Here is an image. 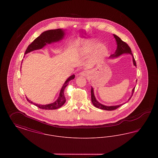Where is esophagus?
I'll return each mask as SVG.
<instances>
[{
	"label": "esophagus",
	"instance_id": "1",
	"mask_svg": "<svg viewBox=\"0 0 158 158\" xmlns=\"http://www.w3.org/2000/svg\"><path fill=\"white\" fill-rule=\"evenodd\" d=\"M89 72H88V71H86V70H83L82 72H81V73H80V75L82 76H84V77H86V76H88L89 75Z\"/></svg>",
	"mask_w": 158,
	"mask_h": 158
}]
</instances>
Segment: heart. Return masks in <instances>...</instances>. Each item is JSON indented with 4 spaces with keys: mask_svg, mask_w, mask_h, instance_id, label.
<instances>
[{
    "mask_svg": "<svg viewBox=\"0 0 158 158\" xmlns=\"http://www.w3.org/2000/svg\"><path fill=\"white\" fill-rule=\"evenodd\" d=\"M78 51L82 56L90 54V59L94 62L104 60L108 53V48L105 45L99 44L94 40H87L82 43L78 47Z\"/></svg>",
    "mask_w": 158,
    "mask_h": 158,
    "instance_id": "heart-1",
    "label": "heart"
}]
</instances>
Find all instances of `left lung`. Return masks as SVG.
Segmentation results:
<instances>
[{
	"mask_svg": "<svg viewBox=\"0 0 158 158\" xmlns=\"http://www.w3.org/2000/svg\"><path fill=\"white\" fill-rule=\"evenodd\" d=\"M113 35H114V37L115 39L117 47V50H115V52L114 53V54H113L110 56V58L117 57L120 56L121 54H130L132 56L133 63L134 66H136V63H135L134 56H133V54L131 53V48H130V47L128 45L127 43L121 40L120 38L118 37L117 35H116L115 34H113ZM136 82H137V81H136ZM135 89V87L132 89L131 96L128 99V101L131 98V97H132V95L134 93ZM90 92H91V101H92L93 105H94L95 107L101 109V110H106V111H112V110H114L118 108V107H120V106L123 105V104H120V105H112V106H106V105H103V104H101L100 102H99L97 100V99L94 95V89H93L92 87L91 88Z\"/></svg>",
	"mask_w": 158,
	"mask_h": 158,
	"instance_id": "left-lung-1",
	"label": "left lung"
}]
</instances>
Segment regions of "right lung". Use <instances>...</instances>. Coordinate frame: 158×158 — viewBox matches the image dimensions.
<instances>
[{
    "instance_id": "obj_1",
    "label": "right lung",
    "mask_w": 158,
    "mask_h": 158,
    "mask_svg": "<svg viewBox=\"0 0 158 158\" xmlns=\"http://www.w3.org/2000/svg\"><path fill=\"white\" fill-rule=\"evenodd\" d=\"M64 35H65L64 30L60 28L44 31L40 36H38L37 38H35L31 44L28 45V47H27L25 51V54L30 53L31 52H32L34 50L41 49L47 44H50L53 43L58 42L64 38ZM75 77V75H73L68 77V79L65 81L63 86L61 87V89L60 90V94H59V96L57 98V99L53 103L47 104V105H40V104H37L32 102L27 98V99L30 103L37 106L41 109H43V110L58 109L61 106L64 105V104L65 103L66 98L64 97V94L65 88L68 86L69 82L73 79Z\"/></svg>"
}]
</instances>
